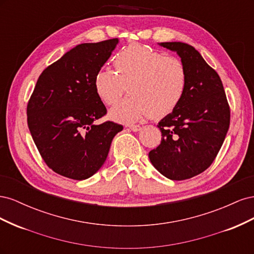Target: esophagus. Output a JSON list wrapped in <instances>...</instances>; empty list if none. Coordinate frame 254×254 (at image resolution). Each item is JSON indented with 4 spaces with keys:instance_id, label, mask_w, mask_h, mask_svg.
Instances as JSON below:
<instances>
[{
    "instance_id": "34e87169",
    "label": "esophagus",
    "mask_w": 254,
    "mask_h": 254,
    "mask_svg": "<svg viewBox=\"0 0 254 254\" xmlns=\"http://www.w3.org/2000/svg\"><path fill=\"white\" fill-rule=\"evenodd\" d=\"M129 128L132 130V131H139V130H141V126L140 125H130Z\"/></svg>"
}]
</instances>
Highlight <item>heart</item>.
<instances>
[{
  "label": "heart",
  "mask_w": 254,
  "mask_h": 254,
  "mask_svg": "<svg viewBox=\"0 0 254 254\" xmlns=\"http://www.w3.org/2000/svg\"><path fill=\"white\" fill-rule=\"evenodd\" d=\"M113 65L115 72L97 71L93 84L96 95L109 106L118 103L128 86L131 95L110 110L114 121L133 123L149 114L163 118L178 107L186 94V65L147 45H128L115 55Z\"/></svg>",
  "instance_id": "heart-1"
}]
</instances>
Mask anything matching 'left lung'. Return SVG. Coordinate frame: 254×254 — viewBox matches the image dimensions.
<instances>
[{
    "label": "left lung",
    "mask_w": 254,
    "mask_h": 254,
    "mask_svg": "<svg viewBox=\"0 0 254 254\" xmlns=\"http://www.w3.org/2000/svg\"><path fill=\"white\" fill-rule=\"evenodd\" d=\"M160 45L180 56L188 87L178 107L159 122L161 143L148 157L166 178L186 180L204 172L216 158L230 126V107L219 75L197 50L182 42Z\"/></svg>",
    "instance_id": "left-lung-1"
}]
</instances>
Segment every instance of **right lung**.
<instances>
[{"label": "right lung", "mask_w": 254, "mask_h": 254, "mask_svg": "<svg viewBox=\"0 0 254 254\" xmlns=\"http://www.w3.org/2000/svg\"><path fill=\"white\" fill-rule=\"evenodd\" d=\"M118 38L78 44L41 73L27 104V124L51 170L74 180L93 176L108 156L123 126L103 118L107 109L96 95L94 76L111 56Z\"/></svg>", "instance_id": "1"}]
</instances>
